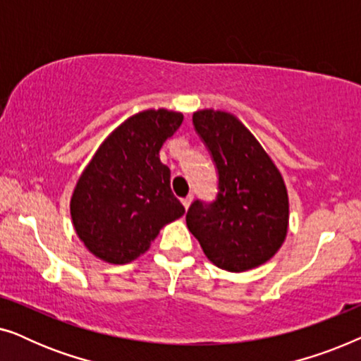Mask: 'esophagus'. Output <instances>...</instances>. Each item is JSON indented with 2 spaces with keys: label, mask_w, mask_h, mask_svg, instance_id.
<instances>
[{
  "label": "esophagus",
  "mask_w": 361,
  "mask_h": 361,
  "mask_svg": "<svg viewBox=\"0 0 361 361\" xmlns=\"http://www.w3.org/2000/svg\"><path fill=\"white\" fill-rule=\"evenodd\" d=\"M192 200H194V197H192V195H187V197H185V199H182V205H184V207H185V210H187V209H189V207H190V204H192Z\"/></svg>",
  "instance_id": "1"
}]
</instances>
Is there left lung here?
Wrapping results in <instances>:
<instances>
[{"label": "left lung", "mask_w": 361, "mask_h": 361, "mask_svg": "<svg viewBox=\"0 0 361 361\" xmlns=\"http://www.w3.org/2000/svg\"><path fill=\"white\" fill-rule=\"evenodd\" d=\"M219 172V194L195 200L187 228L207 258L231 273L253 269L284 243L289 199L283 176L251 131L231 113L199 110L192 116Z\"/></svg>", "instance_id": "left-lung-1"}]
</instances>
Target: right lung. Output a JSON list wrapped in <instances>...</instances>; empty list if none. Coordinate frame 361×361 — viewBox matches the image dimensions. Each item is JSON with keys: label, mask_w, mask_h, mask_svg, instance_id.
<instances>
[{"label": "right lung", "mask_w": 361, "mask_h": 361, "mask_svg": "<svg viewBox=\"0 0 361 361\" xmlns=\"http://www.w3.org/2000/svg\"><path fill=\"white\" fill-rule=\"evenodd\" d=\"M182 113L146 110L121 123L83 169L71 215L87 250L106 263L126 264L149 250L162 226L184 205L171 190V169L159 151L182 125Z\"/></svg>", "instance_id": "right-lung-1"}]
</instances>
